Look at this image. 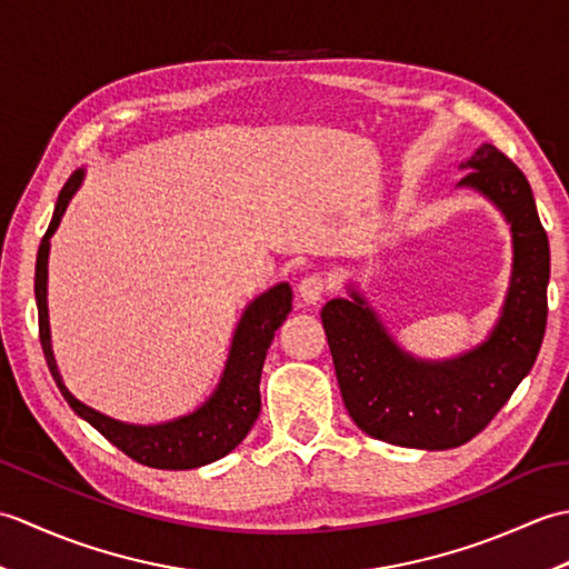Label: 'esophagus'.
<instances>
[{"label":"esophagus","mask_w":569,"mask_h":569,"mask_svg":"<svg viewBox=\"0 0 569 569\" xmlns=\"http://www.w3.org/2000/svg\"><path fill=\"white\" fill-rule=\"evenodd\" d=\"M330 291V281L328 276L322 273H308L306 278H300L298 283V298L306 300V303H318V300H322V296Z\"/></svg>","instance_id":"1"}]
</instances>
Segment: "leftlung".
I'll list each match as a JSON object with an SVG mask.
<instances>
[{
  "mask_svg": "<svg viewBox=\"0 0 569 569\" xmlns=\"http://www.w3.org/2000/svg\"><path fill=\"white\" fill-rule=\"evenodd\" d=\"M459 186L485 192L511 222L513 276L501 320L489 340L452 361L426 365L393 345L365 298H335L322 308L342 401L371 438L450 450L485 430L540 352L548 322L550 247L533 190L509 156L485 143L465 163Z\"/></svg>",
  "mask_w": 569,
  "mask_h": 569,
  "instance_id": "obj_1",
  "label": "left lung"
}]
</instances>
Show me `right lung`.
<instances>
[{
	"instance_id": "obj_1",
	"label": "right lung",
	"mask_w": 569,
	"mask_h": 569,
	"mask_svg": "<svg viewBox=\"0 0 569 569\" xmlns=\"http://www.w3.org/2000/svg\"><path fill=\"white\" fill-rule=\"evenodd\" d=\"M80 180L82 171H76L68 178L63 190H60L53 220L46 229L39 247V257H36L33 293L36 306H39V337L46 365L51 369L53 381L60 393H63L68 406L76 410L80 418L88 420L94 430L102 432L114 447H119L127 457L134 459V462L153 469H196L202 465H210L214 459L232 452L234 447L247 438V432L259 418L261 367L266 359V349L271 347L273 332L278 330V325L286 320L288 312L293 310L291 286L278 283L247 308L244 318H241L234 332L232 352H229L222 381L217 386L210 401L200 410H196V413L178 418L173 422H163V426H127V422L107 418L98 413V410L80 403L78 398L66 389V383L60 381V373L51 352V330H48V247H51V234L56 232L60 217H63L72 192L80 186Z\"/></svg>"
}]
</instances>
